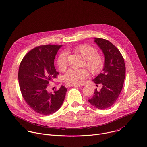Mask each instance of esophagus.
Wrapping results in <instances>:
<instances>
[{
  "instance_id": "1",
  "label": "esophagus",
  "mask_w": 147,
  "mask_h": 147,
  "mask_svg": "<svg viewBox=\"0 0 147 147\" xmlns=\"http://www.w3.org/2000/svg\"><path fill=\"white\" fill-rule=\"evenodd\" d=\"M76 86V85H71V84H66L65 85V87L66 88H69V87H71V86Z\"/></svg>"
}]
</instances>
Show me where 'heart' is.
<instances>
[{
	"mask_svg": "<svg viewBox=\"0 0 147 147\" xmlns=\"http://www.w3.org/2000/svg\"><path fill=\"white\" fill-rule=\"evenodd\" d=\"M72 51L85 60L86 67L92 74H96L102 70L103 60L100 56L97 55V51L93 47L88 44L81 45L74 47ZM57 62L58 68L61 71H64L67 67L66 54L64 53H61L58 56ZM88 75L86 69H70L64 75L63 80L68 84H79L86 78Z\"/></svg>",
	"mask_w": 147,
	"mask_h": 147,
	"instance_id": "heart-1",
	"label": "heart"
}]
</instances>
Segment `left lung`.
Segmentation results:
<instances>
[{
    "instance_id": "obj_1",
    "label": "left lung",
    "mask_w": 147,
    "mask_h": 147,
    "mask_svg": "<svg viewBox=\"0 0 147 147\" xmlns=\"http://www.w3.org/2000/svg\"><path fill=\"white\" fill-rule=\"evenodd\" d=\"M94 40L104 54L105 62L102 73L93 81L96 86L102 84L103 86L100 91L96 89L93 96L88 101L94 107L103 110L110 107L117 100L123 86L125 66L121 54L111 42L99 38Z\"/></svg>"
}]
</instances>
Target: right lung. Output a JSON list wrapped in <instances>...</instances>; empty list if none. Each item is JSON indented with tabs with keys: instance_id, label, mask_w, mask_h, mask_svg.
Masks as SVG:
<instances>
[{
	"instance_id": "1",
	"label": "right lung",
	"mask_w": 147,
	"mask_h": 147,
	"mask_svg": "<svg viewBox=\"0 0 147 147\" xmlns=\"http://www.w3.org/2000/svg\"><path fill=\"white\" fill-rule=\"evenodd\" d=\"M62 47L57 45L38 46L30 51L22 59L18 79L24 100L36 112L51 115L62 106L67 89L61 86L58 90L49 93V82L59 74L54 67L55 57Z\"/></svg>"
}]
</instances>
